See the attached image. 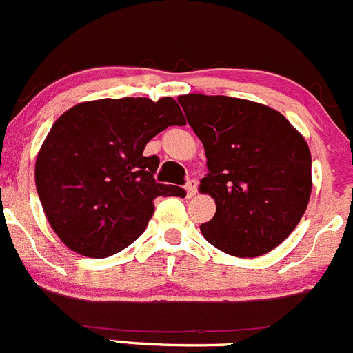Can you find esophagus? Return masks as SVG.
<instances>
[{
  "mask_svg": "<svg viewBox=\"0 0 353 353\" xmlns=\"http://www.w3.org/2000/svg\"><path fill=\"white\" fill-rule=\"evenodd\" d=\"M187 197H194L197 194V182L196 180H189V183L185 185Z\"/></svg>",
  "mask_w": 353,
  "mask_h": 353,
  "instance_id": "34e87169",
  "label": "esophagus"
}]
</instances>
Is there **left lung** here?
Returning a JSON list of instances; mask_svg holds the SVG:
<instances>
[{
  "label": "left lung",
  "instance_id": "obj_1",
  "mask_svg": "<svg viewBox=\"0 0 353 353\" xmlns=\"http://www.w3.org/2000/svg\"><path fill=\"white\" fill-rule=\"evenodd\" d=\"M206 152L199 192L216 213L201 225L220 251L254 258L279 246L300 223L312 194L307 140L272 107L223 95L179 97Z\"/></svg>",
  "mask_w": 353,
  "mask_h": 353
}]
</instances>
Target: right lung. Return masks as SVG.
Returning a JSON list of instances; mask_svg holds the SVG:
<instances>
[{
  "label": "right lung",
  "instance_id": "obj_1",
  "mask_svg": "<svg viewBox=\"0 0 353 353\" xmlns=\"http://www.w3.org/2000/svg\"><path fill=\"white\" fill-rule=\"evenodd\" d=\"M185 119L171 97L100 99L70 107L53 123L34 179L53 232L74 253L105 258L139 239L154 214V199L183 196L156 183L157 156L147 143Z\"/></svg>",
  "mask_w": 353,
  "mask_h": 353
}]
</instances>
